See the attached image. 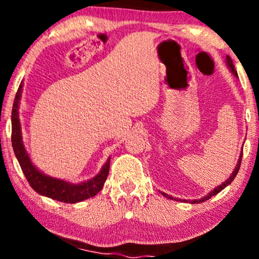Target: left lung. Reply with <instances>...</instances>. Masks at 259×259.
<instances>
[{
  "instance_id": "8db88e82",
  "label": "left lung",
  "mask_w": 259,
  "mask_h": 259,
  "mask_svg": "<svg viewBox=\"0 0 259 259\" xmlns=\"http://www.w3.org/2000/svg\"><path fill=\"white\" fill-rule=\"evenodd\" d=\"M227 65H228L229 70H230V72L233 73L235 76H237V73H236V70H235V67H234V64H233V61H231V58L229 57V56H227ZM241 158H242V152L240 153V157H239V160H237V164H236V167H235L234 171H233V173H231L230 177H229V179L225 180L224 183L222 184V185L217 186L214 190H212V191H210L209 194H208L207 196H204V197L200 198V200H192V201H189L190 203H201V202H204V201L209 200V198L212 197V196H215L217 194H219V192H221L223 189H225V187H227L228 185H230V184H231V181H233V180L235 179V177H236V175H237V171H239V169H240V164H241ZM162 195H163V196H165V197L169 198V200H177V198H174L173 196H169V195H167V194H164V192H162ZM177 201H183V202H187V200H177Z\"/></svg>"
}]
</instances>
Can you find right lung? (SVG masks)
<instances>
[{"label":"right lung","instance_id":"1","mask_svg":"<svg viewBox=\"0 0 259 259\" xmlns=\"http://www.w3.org/2000/svg\"><path fill=\"white\" fill-rule=\"evenodd\" d=\"M23 81L20 82L19 89L14 99L13 109H12V146L16 154L20 168L24 173L26 180L37 194L46 196V197L57 200L64 203H76L88 198L94 197L102 190L107 180V175L109 173V162L111 157L103 164L100 173L88 181H82L79 184H72L69 181L50 177L44 174L42 171L32 164L30 157L26 152L22 138V127L19 121V101L22 97Z\"/></svg>","mask_w":259,"mask_h":259}]
</instances>
